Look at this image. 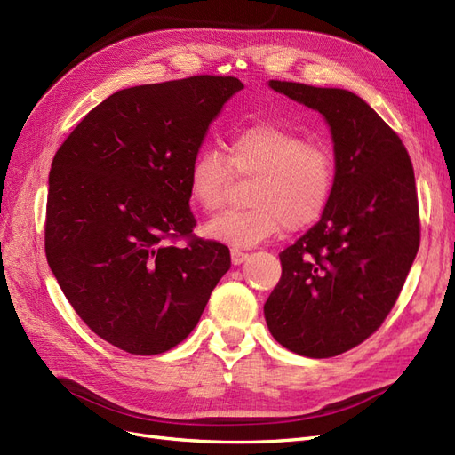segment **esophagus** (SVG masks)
Here are the masks:
<instances>
[{
	"label": "esophagus",
	"mask_w": 455,
	"mask_h": 455,
	"mask_svg": "<svg viewBox=\"0 0 455 455\" xmlns=\"http://www.w3.org/2000/svg\"><path fill=\"white\" fill-rule=\"evenodd\" d=\"M246 258H249V254H246V252H243V251H239V249H231V261H233V266H241Z\"/></svg>",
	"instance_id": "esophagus-1"
}]
</instances>
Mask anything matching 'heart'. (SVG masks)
Here are the masks:
<instances>
[{"instance_id": "obj_1", "label": "heart", "mask_w": 455, "mask_h": 455, "mask_svg": "<svg viewBox=\"0 0 455 455\" xmlns=\"http://www.w3.org/2000/svg\"><path fill=\"white\" fill-rule=\"evenodd\" d=\"M229 157L204 148L188 172L189 197L212 212L226 203L233 169L256 176L254 206L226 211L204 226V235L229 246H254L288 226L301 229L319 220L334 194L336 171L324 148L311 146L291 129L261 123L231 136Z\"/></svg>"}]
</instances>
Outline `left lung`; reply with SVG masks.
Instances as JSON below:
<instances>
[{
  "mask_svg": "<svg viewBox=\"0 0 455 455\" xmlns=\"http://www.w3.org/2000/svg\"><path fill=\"white\" fill-rule=\"evenodd\" d=\"M319 112L334 144V194L306 235L279 254L283 275L264 315L281 346L328 359L385 321L419 249L414 167L396 132L346 89L269 81Z\"/></svg>",
  "mask_w": 455,
  "mask_h": 455,
  "instance_id": "8db88e82",
  "label": "left lung"
}]
</instances>
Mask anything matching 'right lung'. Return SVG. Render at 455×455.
Instances as JSON below:
<instances>
[{
    "mask_svg": "<svg viewBox=\"0 0 455 455\" xmlns=\"http://www.w3.org/2000/svg\"><path fill=\"white\" fill-rule=\"evenodd\" d=\"M237 77L194 76L123 89L84 117L52 159L45 254L96 336L132 355L188 338L231 266L191 239L188 172Z\"/></svg>",
    "mask_w": 455,
    "mask_h": 455,
    "instance_id": "right-lung-1",
    "label": "right lung"
}]
</instances>
